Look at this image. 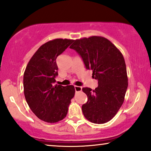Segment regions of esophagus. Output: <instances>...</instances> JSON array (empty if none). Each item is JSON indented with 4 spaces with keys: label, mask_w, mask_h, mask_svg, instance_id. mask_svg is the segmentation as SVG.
<instances>
[{
    "label": "esophagus",
    "mask_w": 151,
    "mask_h": 151,
    "mask_svg": "<svg viewBox=\"0 0 151 151\" xmlns=\"http://www.w3.org/2000/svg\"><path fill=\"white\" fill-rule=\"evenodd\" d=\"M75 89L76 92H79V91H81L82 87L80 86H75Z\"/></svg>",
    "instance_id": "esophagus-1"
}]
</instances>
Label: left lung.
Here are the masks:
<instances>
[{
	"mask_svg": "<svg viewBox=\"0 0 151 151\" xmlns=\"http://www.w3.org/2000/svg\"><path fill=\"white\" fill-rule=\"evenodd\" d=\"M70 48L81 57L92 77L98 81L95 89L83 87L88 100L82 106L85 117L92 123L102 124L116 115L124 102L128 86L127 69L121 51L102 37L74 40Z\"/></svg>",
	"mask_w": 151,
	"mask_h": 151,
	"instance_id": "1",
	"label": "left lung"
}]
</instances>
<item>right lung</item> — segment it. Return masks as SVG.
Wrapping results in <instances>:
<instances>
[{
    "mask_svg": "<svg viewBox=\"0 0 151 151\" xmlns=\"http://www.w3.org/2000/svg\"><path fill=\"white\" fill-rule=\"evenodd\" d=\"M73 42L66 39L47 42L34 54L24 72L26 102L35 115L47 123H57L66 117L75 96L73 85H53L58 75L56 59Z\"/></svg>",
    "mask_w": 151,
    "mask_h": 151,
    "instance_id": "add662e5",
    "label": "right lung"
}]
</instances>
